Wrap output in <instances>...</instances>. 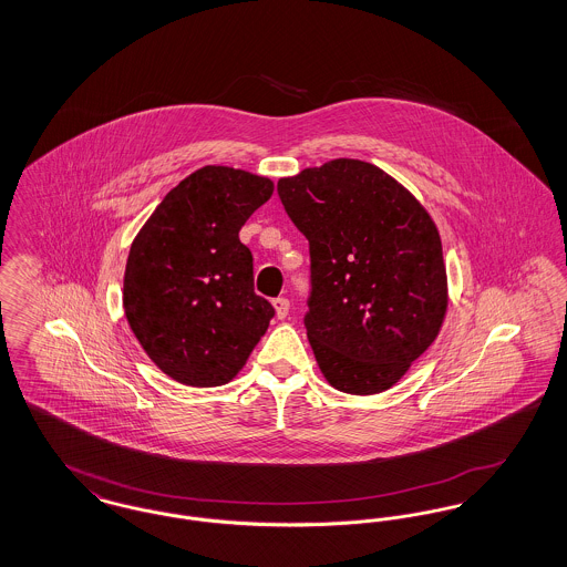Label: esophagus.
Masks as SVG:
<instances>
[{
	"label": "esophagus",
	"instance_id": "esophagus-1",
	"mask_svg": "<svg viewBox=\"0 0 567 567\" xmlns=\"http://www.w3.org/2000/svg\"><path fill=\"white\" fill-rule=\"evenodd\" d=\"M271 306H274V310H276V317L282 321V319H287V315H289V308H291V303H289V299L287 297H276L274 301H271Z\"/></svg>",
	"mask_w": 567,
	"mask_h": 567
}]
</instances>
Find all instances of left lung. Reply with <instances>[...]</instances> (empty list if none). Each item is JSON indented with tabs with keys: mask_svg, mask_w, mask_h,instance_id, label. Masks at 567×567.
<instances>
[{
	"mask_svg": "<svg viewBox=\"0 0 567 567\" xmlns=\"http://www.w3.org/2000/svg\"><path fill=\"white\" fill-rule=\"evenodd\" d=\"M310 244L306 331L324 380L351 395L391 389L432 347L449 306L437 227L372 163L333 159L278 181Z\"/></svg>",
	"mask_w": 567,
	"mask_h": 567,
	"instance_id": "left-lung-1",
	"label": "left lung"
}]
</instances>
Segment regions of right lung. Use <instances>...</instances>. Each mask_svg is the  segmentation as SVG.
<instances>
[{
    "mask_svg": "<svg viewBox=\"0 0 567 567\" xmlns=\"http://www.w3.org/2000/svg\"><path fill=\"white\" fill-rule=\"evenodd\" d=\"M271 193L266 176L206 165L169 190L137 231L123 278L125 317L151 361L176 382L227 384L268 331L274 308L255 293L240 229Z\"/></svg>",
    "mask_w": 567,
    "mask_h": 567,
    "instance_id": "obj_1",
    "label": "right lung"
}]
</instances>
